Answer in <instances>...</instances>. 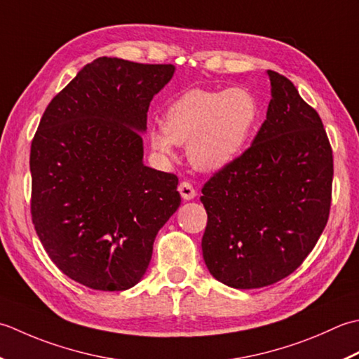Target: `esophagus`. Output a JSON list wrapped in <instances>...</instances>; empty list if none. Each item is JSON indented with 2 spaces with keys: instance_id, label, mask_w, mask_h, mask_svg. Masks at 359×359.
I'll return each mask as SVG.
<instances>
[{
  "instance_id": "34e87169",
  "label": "esophagus",
  "mask_w": 359,
  "mask_h": 359,
  "mask_svg": "<svg viewBox=\"0 0 359 359\" xmlns=\"http://www.w3.org/2000/svg\"><path fill=\"white\" fill-rule=\"evenodd\" d=\"M178 190H180V194H181V196H182V198H184V200H194L195 196H196V190L194 189V186L190 184L189 181L180 182Z\"/></svg>"
}]
</instances>
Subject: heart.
<instances>
[{
  "label": "heart",
  "instance_id": "obj_1",
  "mask_svg": "<svg viewBox=\"0 0 359 359\" xmlns=\"http://www.w3.org/2000/svg\"><path fill=\"white\" fill-rule=\"evenodd\" d=\"M260 108L245 88H192L167 107L164 127L150 130L151 147L172 156L175 144H187L189 158L203 170L223 169L250 142Z\"/></svg>",
  "mask_w": 359,
  "mask_h": 359
}]
</instances>
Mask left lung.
<instances>
[{
    "mask_svg": "<svg viewBox=\"0 0 359 359\" xmlns=\"http://www.w3.org/2000/svg\"><path fill=\"white\" fill-rule=\"evenodd\" d=\"M266 121L251 147L201 189L203 257L217 280L268 287L302 265L332 204L333 151L318 111L291 80L268 69Z\"/></svg>",
    "mask_w": 359,
    "mask_h": 359,
    "instance_id": "1",
    "label": "left lung"
}]
</instances>
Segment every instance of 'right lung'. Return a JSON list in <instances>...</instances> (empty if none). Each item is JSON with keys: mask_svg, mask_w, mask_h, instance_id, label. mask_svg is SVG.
<instances>
[{"mask_svg": "<svg viewBox=\"0 0 359 359\" xmlns=\"http://www.w3.org/2000/svg\"><path fill=\"white\" fill-rule=\"evenodd\" d=\"M173 65L100 57L50 100L31 145L32 223L69 279L123 291L142 279L178 178L144 165L141 131Z\"/></svg>", "mask_w": 359, "mask_h": 359, "instance_id": "right-lung-1", "label": "right lung"}]
</instances>
